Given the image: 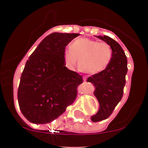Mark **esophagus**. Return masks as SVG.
I'll use <instances>...</instances> for the list:
<instances>
[{"mask_svg":"<svg viewBox=\"0 0 148 148\" xmlns=\"http://www.w3.org/2000/svg\"><path fill=\"white\" fill-rule=\"evenodd\" d=\"M83 79H84V82L86 81V77H84Z\"/></svg>","mask_w":148,"mask_h":148,"instance_id":"1","label":"esophagus"}]
</instances>
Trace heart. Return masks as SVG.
Here are the masks:
<instances>
[{
  "label": "heart",
  "instance_id": "obj_1",
  "mask_svg": "<svg viewBox=\"0 0 148 148\" xmlns=\"http://www.w3.org/2000/svg\"><path fill=\"white\" fill-rule=\"evenodd\" d=\"M112 47L107 43L99 42L88 38H79L64 51L66 64L75 65L78 59V68L90 74L102 72L107 68L112 59Z\"/></svg>",
  "mask_w": 148,
  "mask_h": 148
}]
</instances>
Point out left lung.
<instances>
[{
    "label": "left lung",
    "instance_id": "8db88e82",
    "mask_svg": "<svg viewBox=\"0 0 148 148\" xmlns=\"http://www.w3.org/2000/svg\"><path fill=\"white\" fill-rule=\"evenodd\" d=\"M97 37L111 46L113 56L106 69L87 79V82L93 84L96 88L94 95L99 104L97 114L91 117L94 122L106 120L113 112L123 96L127 72V59L120 44L107 36Z\"/></svg>",
    "mask_w": 148,
    "mask_h": 148
}]
</instances>
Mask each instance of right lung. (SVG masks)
<instances>
[{"label":"right lung","mask_w":148,"mask_h":148,"mask_svg":"<svg viewBox=\"0 0 148 148\" xmlns=\"http://www.w3.org/2000/svg\"><path fill=\"white\" fill-rule=\"evenodd\" d=\"M79 34L52 33L31 53L22 72L18 99L22 114L35 124L62 115L77 98L82 75L65 66L64 51Z\"/></svg>","instance_id":"right-lung-1"}]
</instances>
